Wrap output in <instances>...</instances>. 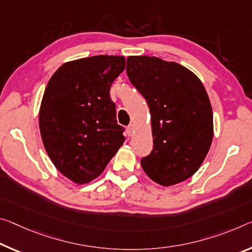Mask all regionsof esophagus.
<instances>
[{"mask_svg": "<svg viewBox=\"0 0 252 252\" xmlns=\"http://www.w3.org/2000/svg\"><path fill=\"white\" fill-rule=\"evenodd\" d=\"M134 133V126L133 125H130L129 126L126 127V134L127 137H132Z\"/></svg>", "mask_w": 252, "mask_h": 252, "instance_id": "1", "label": "esophagus"}]
</instances>
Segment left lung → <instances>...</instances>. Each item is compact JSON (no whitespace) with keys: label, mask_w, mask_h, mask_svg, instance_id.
<instances>
[{"label":"left lung","mask_w":252,"mask_h":252,"mask_svg":"<svg viewBox=\"0 0 252 252\" xmlns=\"http://www.w3.org/2000/svg\"><path fill=\"white\" fill-rule=\"evenodd\" d=\"M126 74L151 114L154 149L141 159L142 169L162 186L186 181L213 139L212 106L202 82L177 63L149 56L127 57Z\"/></svg>","instance_id":"obj_1"}]
</instances>
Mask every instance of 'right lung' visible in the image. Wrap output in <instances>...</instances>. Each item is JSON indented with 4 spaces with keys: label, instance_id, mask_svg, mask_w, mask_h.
Instances as JSON below:
<instances>
[{
    "label": "right lung",
    "instance_id": "1",
    "mask_svg": "<svg viewBox=\"0 0 252 252\" xmlns=\"http://www.w3.org/2000/svg\"><path fill=\"white\" fill-rule=\"evenodd\" d=\"M125 68L123 56H93L63 63L48 83L40 133L56 168L70 181L85 184L99 176L125 142L110 96Z\"/></svg>",
    "mask_w": 252,
    "mask_h": 252
}]
</instances>
